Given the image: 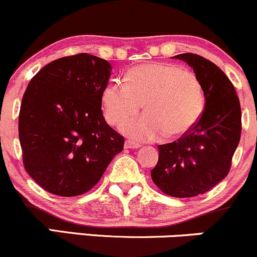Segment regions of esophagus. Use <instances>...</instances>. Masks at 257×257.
<instances>
[{"label":"esophagus","mask_w":257,"mask_h":257,"mask_svg":"<svg viewBox=\"0 0 257 257\" xmlns=\"http://www.w3.org/2000/svg\"><path fill=\"white\" fill-rule=\"evenodd\" d=\"M140 147H141L140 143L132 142V141H126V142H125V148H128V149H137V148H140Z\"/></svg>","instance_id":"esophagus-1"}]
</instances>
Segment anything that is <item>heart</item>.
<instances>
[{"mask_svg": "<svg viewBox=\"0 0 257 257\" xmlns=\"http://www.w3.org/2000/svg\"><path fill=\"white\" fill-rule=\"evenodd\" d=\"M125 81L111 80L102 92L105 119L111 125L137 113L145 103L147 111L123 121L120 130L135 140H155L167 134H188L203 115L205 93L193 71L169 63H149L126 73Z\"/></svg>", "mask_w": 257, "mask_h": 257, "instance_id": "1", "label": "heart"}]
</instances>
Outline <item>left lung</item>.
I'll list each match as a JSON object with an SVG mask.
<instances>
[{
	"instance_id": "obj_1",
	"label": "left lung",
	"mask_w": 257,
	"mask_h": 257,
	"mask_svg": "<svg viewBox=\"0 0 257 257\" xmlns=\"http://www.w3.org/2000/svg\"><path fill=\"white\" fill-rule=\"evenodd\" d=\"M174 58L186 62L200 79L205 93L203 115L188 134L161 144L152 180L165 194L191 198L214 188L228 175L241 134L240 103L226 74L193 53Z\"/></svg>"
}]
</instances>
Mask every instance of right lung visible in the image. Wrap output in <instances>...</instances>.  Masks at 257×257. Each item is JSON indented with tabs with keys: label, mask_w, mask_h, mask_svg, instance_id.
Returning <instances> with one entry per match:
<instances>
[{
	"label": "right lung",
	"mask_w": 257,
	"mask_h": 257,
	"mask_svg": "<svg viewBox=\"0 0 257 257\" xmlns=\"http://www.w3.org/2000/svg\"><path fill=\"white\" fill-rule=\"evenodd\" d=\"M110 71L105 59L80 53L53 60L29 82L19 113L23 163L52 194L88 192L123 149L102 113Z\"/></svg>",
	"instance_id": "1"
}]
</instances>
